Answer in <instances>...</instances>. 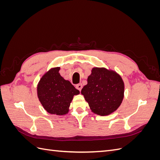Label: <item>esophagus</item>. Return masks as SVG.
I'll return each mask as SVG.
<instances>
[{"label":"esophagus","mask_w":160,"mask_h":160,"mask_svg":"<svg viewBox=\"0 0 160 160\" xmlns=\"http://www.w3.org/2000/svg\"><path fill=\"white\" fill-rule=\"evenodd\" d=\"M76 88H77V89H78V90H79V91H81V89H82V88H83V85H82V84L79 83V84L76 85Z\"/></svg>","instance_id":"34e87169"}]
</instances>
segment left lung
I'll use <instances>...</instances> for the list:
<instances>
[{"instance_id": "8db88e82", "label": "left lung", "mask_w": 160, "mask_h": 160, "mask_svg": "<svg viewBox=\"0 0 160 160\" xmlns=\"http://www.w3.org/2000/svg\"><path fill=\"white\" fill-rule=\"evenodd\" d=\"M93 113L108 115L114 112L122 102L124 83L117 72L95 67L88 77V84L81 90Z\"/></svg>"}]
</instances>
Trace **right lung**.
<instances>
[{"mask_svg":"<svg viewBox=\"0 0 160 160\" xmlns=\"http://www.w3.org/2000/svg\"><path fill=\"white\" fill-rule=\"evenodd\" d=\"M59 70L60 67L52 68L42 77L37 86V95L48 113L62 115L68 113L73 96L79 94V91L62 78Z\"/></svg>","mask_w":160,"mask_h":160,"instance_id":"right-lung-1","label":"right lung"}]
</instances>
